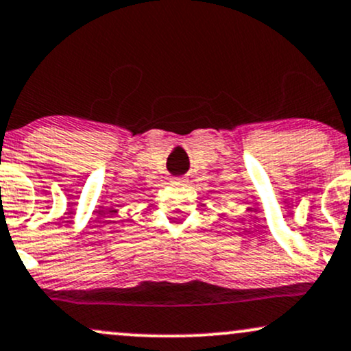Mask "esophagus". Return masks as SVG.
Instances as JSON below:
<instances>
[{
	"label": "esophagus",
	"instance_id": "34e87169",
	"mask_svg": "<svg viewBox=\"0 0 351 351\" xmlns=\"http://www.w3.org/2000/svg\"><path fill=\"white\" fill-rule=\"evenodd\" d=\"M171 183L181 184V186H183V184L188 183V178L186 176H176V178H171Z\"/></svg>",
	"mask_w": 351,
	"mask_h": 351
}]
</instances>
